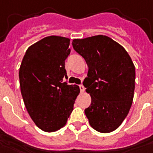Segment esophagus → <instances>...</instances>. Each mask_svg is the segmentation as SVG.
Wrapping results in <instances>:
<instances>
[{
    "instance_id": "esophagus-1",
    "label": "esophagus",
    "mask_w": 153,
    "mask_h": 153,
    "mask_svg": "<svg viewBox=\"0 0 153 153\" xmlns=\"http://www.w3.org/2000/svg\"><path fill=\"white\" fill-rule=\"evenodd\" d=\"M79 88H80V91H81V92H84L85 87H83V85H79Z\"/></svg>"
}]
</instances>
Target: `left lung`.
Segmentation results:
<instances>
[{
	"instance_id": "1",
	"label": "left lung",
	"mask_w": 153,
	"mask_h": 153,
	"mask_svg": "<svg viewBox=\"0 0 153 153\" xmlns=\"http://www.w3.org/2000/svg\"><path fill=\"white\" fill-rule=\"evenodd\" d=\"M72 45L88 66L83 86L91 97V106L84 111L90 125L102 133L115 131L133 101L136 70L131 57L105 35L74 39Z\"/></svg>"
}]
</instances>
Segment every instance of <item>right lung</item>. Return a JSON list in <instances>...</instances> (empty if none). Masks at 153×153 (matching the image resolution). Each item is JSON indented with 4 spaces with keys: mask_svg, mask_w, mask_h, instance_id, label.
<instances>
[{
    "mask_svg": "<svg viewBox=\"0 0 153 153\" xmlns=\"http://www.w3.org/2000/svg\"><path fill=\"white\" fill-rule=\"evenodd\" d=\"M70 39L49 36L27 49L19 70L23 101L38 128L47 132L66 125L80 93L77 85L62 82L67 77L65 60L71 53Z\"/></svg>",
    "mask_w": 153,
    "mask_h": 153,
    "instance_id": "add662e5",
    "label": "right lung"
}]
</instances>
